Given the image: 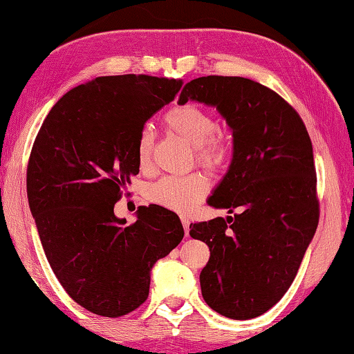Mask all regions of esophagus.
<instances>
[{
    "mask_svg": "<svg viewBox=\"0 0 354 354\" xmlns=\"http://www.w3.org/2000/svg\"><path fill=\"white\" fill-rule=\"evenodd\" d=\"M181 223H183V227H184V234L186 236L189 235V225H191V221H189L187 216H181Z\"/></svg>",
    "mask_w": 354,
    "mask_h": 354,
    "instance_id": "esophagus-1",
    "label": "esophagus"
}]
</instances>
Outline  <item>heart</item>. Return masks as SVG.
<instances>
[{
    "label": "heart",
    "mask_w": 354,
    "mask_h": 354,
    "mask_svg": "<svg viewBox=\"0 0 354 354\" xmlns=\"http://www.w3.org/2000/svg\"><path fill=\"white\" fill-rule=\"evenodd\" d=\"M163 124L173 135L195 147V159L209 170H223L232 159L234 146L227 135L216 130V119L209 111L197 104H181L168 111ZM154 133L151 129L140 131L136 141V160L141 170L151 167ZM209 189V181L202 173L186 176H163L146 189V198L159 207L187 211L197 205Z\"/></svg>",
    "instance_id": "heart-1"
}]
</instances>
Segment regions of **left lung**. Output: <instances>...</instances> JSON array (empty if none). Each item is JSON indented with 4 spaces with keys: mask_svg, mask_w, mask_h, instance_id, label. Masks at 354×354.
Listing matches in <instances>:
<instances>
[{
    "mask_svg": "<svg viewBox=\"0 0 354 354\" xmlns=\"http://www.w3.org/2000/svg\"><path fill=\"white\" fill-rule=\"evenodd\" d=\"M216 106L234 135V157L208 203L234 218L191 224L209 248L200 273L211 308L232 319L270 310L291 286L319 221L313 147L291 104L239 76L187 82L179 103Z\"/></svg>",
    "mask_w": 354,
    "mask_h": 354,
    "instance_id": "1",
    "label": "left lung"
}]
</instances>
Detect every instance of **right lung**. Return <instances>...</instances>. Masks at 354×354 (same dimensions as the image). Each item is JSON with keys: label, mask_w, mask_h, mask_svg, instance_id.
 Masks as SVG:
<instances>
[{"label": "right lung", "mask_w": 354, "mask_h": 354, "mask_svg": "<svg viewBox=\"0 0 354 354\" xmlns=\"http://www.w3.org/2000/svg\"><path fill=\"white\" fill-rule=\"evenodd\" d=\"M181 87L146 75L81 84L55 103L31 147L26 194L46 257L68 295L95 315L138 308L151 268L184 236L178 214L159 205L140 207L130 225L114 214L140 171V131Z\"/></svg>", "instance_id": "add662e5"}]
</instances>
